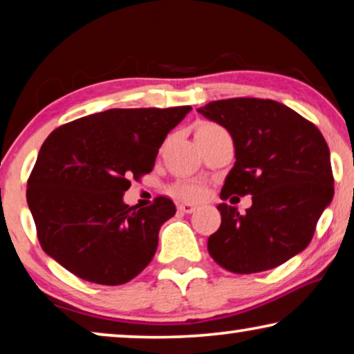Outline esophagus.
<instances>
[{
	"label": "esophagus",
	"mask_w": 354,
	"mask_h": 354,
	"mask_svg": "<svg viewBox=\"0 0 354 354\" xmlns=\"http://www.w3.org/2000/svg\"><path fill=\"white\" fill-rule=\"evenodd\" d=\"M177 207H178V211L185 212V214H192V212H195V209H196V206L190 205V203H180Z\"/></svg>",
	"instance_id": "34e87169"
}]
</instances>
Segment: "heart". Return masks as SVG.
<instances>
[{
    "label": "heart",
    "instance_id": "1",
    "mask_svg": "<svg viewBox=\"0 0 354 354\" xmlns=\"http://www.w3.org/2000/svg\"><path fill=\"white\" fill-rule=\"evenodd\" d=\"M216 129H221V127H217V125H206V127H203L200 130V132H203V130H216ZM176 193L183 198H200L203 195V188L200 185H196V183H180V185L176 187Z\"/></svg>",
    "mask_w": 354,
    "mask_h": 354
}]
</instances>
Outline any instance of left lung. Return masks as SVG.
Instances as JSON below:
<instances>
[{
	"label": "left lung",
	"mask_w": 354,
	"mask_h": 354,
	"mask_svg": "<svg viewBox=\"0 0 354 354\" xmlns=\"http://www.w3.org/2000/svg\"><path fill=\"white\" fill-rule=\"evenodd\" d=\"M198 113L230 133L235 164L221 198L251 195L241 214L221 203L211 258L235 274L274 269L306 248L333 198L330 151L316 125L274 100L211 101Z\"/></svg>",
	"instance_id": "obj_1"
}]
</instances>
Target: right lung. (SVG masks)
<instances>
[{
	"label": "right lung",
	"instance_id": "1",
	"mask_svg": "<svg viewBox=\"0 0 354 354\" xmlns=\"http://www.w3.org/2000/svg\"><path fill=\"white\" fill-rule=\"evenodd\" d=\"M190 111L108 109L51 132L27 182L43 251L93 283L137 277L156 253L159 229L176 206L166 196L148 207L129 206L124 193L130 177L153 171L167 133Z\"/></svg>",
	"mask_w": 354,
	"mask_h": 354
}]
</instances>
